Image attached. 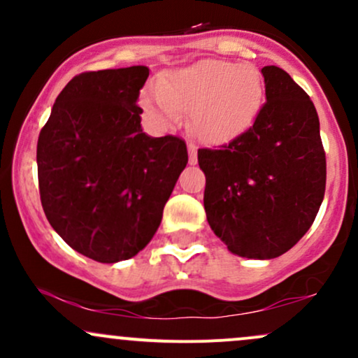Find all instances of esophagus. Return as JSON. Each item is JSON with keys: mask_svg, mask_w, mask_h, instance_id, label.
<instances>
[{"mask_svg": "<svg viewBox=\"0 0 358 358\" xmlns=\"http://www.w3.org/2000/svg\"><path fill=\"white\" fill-rule=\"evenodd\" d=\"M188 155H190V158H188L190 165H195L199 158H196V146L193 143H188Z\"/></svg>", "mask_w": 358, "mask_h": 358, "instance_id": "obj_1", "label": "esophagus"}]
</instances>
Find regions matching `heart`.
I'll return each mask as SVG.
<instances>
[{"mask_svg":"<svg viewBox=\"0 0 358 358\" xmlns=\"http://www.w3.org/2000/svg\"><path fill=\"white\" fill-rule=\"evenodd\" d=\"M262 79L256 67L225 60H200L171 72L148 89L141 106L155 124L166 127L190 113L195 136L222 145L239 136L262 102Z\"/></svg>","mask_w":358,"mask_h":358,"instance_id":"heart-1","label":"heart"}]
</instances>
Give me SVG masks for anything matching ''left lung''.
<instances>
[{
	"label": "left lung",
	"instance_id": "left-lung-1",
	"mask_svg": "<svg viewBox=\"0 0 358 358\" xmlns=\"http://www.w3.org/2000/svg\"><path fill=\"white\" fill-rule=\"evenodd\" d=\"M261 72L266 102L254 124L229 145L199 150V165L215 236L241 257L274 259L315 222L327 158L310 96L276 65Z\"/></svg>",
	"mask_w": 358,
	"mask_h": 358
}]
</instances>
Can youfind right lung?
<instances>
[{
  "instance_id": "1",
  "label": "right lung",
  "mask_w": 358,
  "mask_h": 358,
  "mask_svg": "<svg viewBox=\"0 0 358 358\" xmlns=\"http://www.w3.org/2000/svg\"><path fill=\"white\" fill-rule=\"evenodd\" d=\"M145 65L82 72L53 104L36 145L40 200L59 236L113 264L153 239L188 163L182 138L141 129Z\"/></svg>"
}]
</instances>
